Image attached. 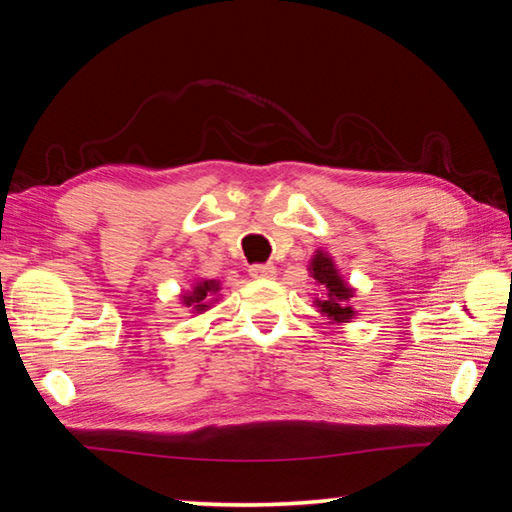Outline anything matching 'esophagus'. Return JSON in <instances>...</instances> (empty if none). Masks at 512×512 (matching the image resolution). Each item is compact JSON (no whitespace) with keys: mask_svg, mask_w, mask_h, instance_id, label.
Wrapping results in <instances>:
<instances>
[{"mask_svg":"<svg viewBox=\"0 0 512 512\" xmlns=\"http://www.w3.org/2000/svg\"><path fill=\"white\" fill-rule=\"evenodd\" d=\"M248 273L250 277H255V280H273L277 275L273 264H253L248 268Z\"/></svg>","mask_w":512,"mask_h":512,"instance_id":"obj_1","label":"esophagus"}]
</instances>
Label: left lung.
<instances>
[{
    "mask_svg": "<svg viewBox=\"0 0 512 512\" xmlns=\"http://www.w3.org/2000/svg\"><path fill=\"white\" fill-rule=\"evenodd\" d=\"M307 271L318 287V293L314 296V307L318 314L327 318V323L332 325L352 323L359 316L352 302L357 298V289L341 275V268L336 266L334 257L323 248L314 250Z\"/></svg>",
    "mask_w": 512,
    "mask_h": 512,
    "instance_id": "left-lung-1",
    "label": "left lung"
}]
</instances>
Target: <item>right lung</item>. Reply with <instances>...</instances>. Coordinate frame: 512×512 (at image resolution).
Returning <instances> with one entry per match:
<instances>
[{
  "label": "right lung",
  "instance_id": "add662e5",
  "mask_svg": "<svg viewBox=\"0 0 512 512\" xmlns=\"http://www.w3.org/2000/svg\"><path fill=\"white\" fill-rule=\"evenodd\" d=\"M221 280H207V277H194L192 287L187 291H180V305L192 309V316H203L210 311L216 302L221 300Z\"/></svg>",
  "mask_w": 512,
  "mask_h": 512
}]
</instances>
